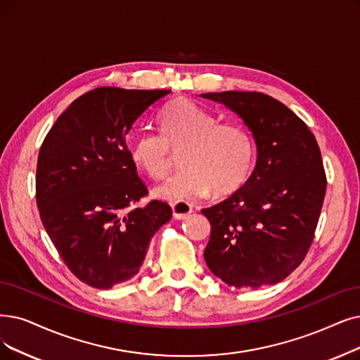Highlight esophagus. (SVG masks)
Returning <instances> with one entry per match:
<instances>
[{
  "instance_id": "1",
  "label": "esophagus",
  "mask_w": 360,
  "mask_h": 360,
  "mask_svg": "<svg viewBox=\"0 0 360 360\" xmlns=\"http://www.w3.org/2000/svg\"><path fill=\"white\" fill-rule=\"evenodd\" d=\"M171 208H172V215H174L177 220L188 219L193 211V208L189 202H174V204H171Z\"/></svg>"
}]
</instances>
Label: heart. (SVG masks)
I'll return each mask as SVG.
<instances>
[{"label": "heart", "instance_id": "heart-1", "mask_svg": "<svg viewBox=\"0 0 360 360\" xmlns=\"http://www.w3.org/2000/svg\"><path fill=\"white\" fill-rule=\"evenodd\" d=\"M160 131H140L131 145L133 162L155 180L164 179L180 150V169L158 186L155 195L169 202H188L215 193H230L245 183L255 161V141L248 128L219 121L192 100L179 98L158 113Z\"/></svg>", "mask_w": 360, "mask_h": 360}]
</instances>
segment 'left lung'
I'll list each match as a JSON object with an SVG mask.
<instances>
[{"label": "left lung", "instance_id": "1", "mask_svg": "<svg viewBox=\"0 0 360 360\" xmlns=\"http://www.w3.org/2000/svg\"><path fill=\"white\" fill-rule=\"evenodd\" d=\"M200 96L236 112L257 143L245 184L202 210L211 223L207 266L236 288L278 283L303 263L319 221L326 174L318 141L303 120L267 94Z\"/></svg>", "mask_w": 360, "mask_h": 360}]
</instances>
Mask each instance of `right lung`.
<instances>
[{"mask_svg": "<svg viewBox=\"0 0 360 360\" xmlns=\"http://www.w3.org/2000/svg\"><path fill=\"white\" fill-rule=\"evenodd\" d=\"M171 90L98 87L70 103L42 141L37 162L39 217L66 267L97 290L134 278L171 207L150 200L127 134Z\"/></svg>", "mask_w": 360, "mask_h": 360, "instance_id": "add662e5", "label": "right lung"}]
</instances>
